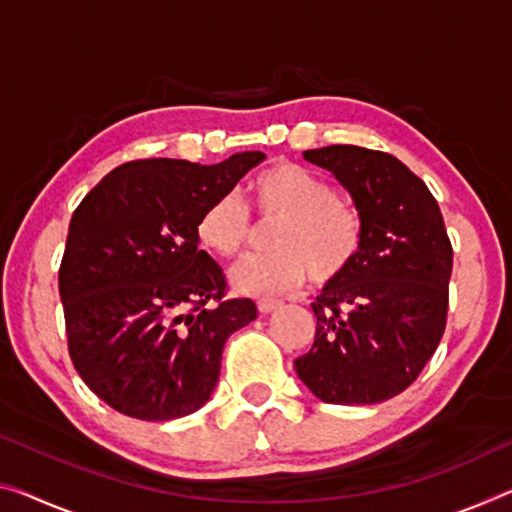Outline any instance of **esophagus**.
<instances>
[{"instance_id": "34e87169", "label": "esophagus", "mask_w": 512, "mask_h": 512, "mask_svg": "<svg viewBox=\"0 0 512 512\" xmlns=\"http://www.w3.org/2000/svg\"><path fill=\"white\" fill-rule=\"evenodd\" d=\"M277 309H281V302L279 300H261L258 302V311L267 316V313H274Z\"/></svg>"}]
</instances>
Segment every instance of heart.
Wrapping results in <instances>:
<instances>
[{
    "label": "heart",
    "mask_w": 512,
    "mask_h": 512,
    "mask_svg": "<svg viewBox=\"0 0 512 512\" xmlns=\"http://www.w3.org/2000/svg\"><path fill=\"white\" fill-rule=\"evenodd\" d=\"M249 194L256 215L279 224L270 238L272 254L251 256L231 272L235 290L281 295L300 288L306 277L329 286L357 261L364 240L361 217L325 178L281 162L251 180ZM196 235L215 256L238 258L251 235L249 212L233 194L219 196L201 212Z\"/></svg>",
    "instance_id": "obj_1"
}]
</instances>
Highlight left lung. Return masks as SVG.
<instances>
[{
    "instance_id": "obj_1",
    "label": "left lung",
    "mask_w": 512,
    "mask_h": 512,
    "mask_svg": "<svg viewBox=\"0 0 512 512\" xmlns=\"http://www.w3.org/2000/svg\"><path fill=\"white\" fill-rule=\"evenodd\" d=\"M304 160L348 190L364 240L350 270L311 304L316 338L295 373L322 403H382L410 387L442 341L453 270L442 212L389 153L338 144Z\"/></svg>"
}]
</instances>
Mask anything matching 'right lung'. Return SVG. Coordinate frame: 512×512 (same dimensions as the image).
<instances>
[{"label":"right lung","mask_w":512,"mask_h":512,"mask_svg":"<svg viewBox=\"0 0 512 512\" xmlns=\"http://www.w3.org/2000/svg\"><path fill=\"white\" fill-rule=\"evenodd\" d=\"M263 160L245 151L210 167L128 162L73 212L59 270L68 350L109 407L171 421L210 400L226 338L256 320V304L224 300V272L199 249L196 222Z\"/></svg>","instance_id":"1"}]
</instances>
